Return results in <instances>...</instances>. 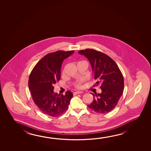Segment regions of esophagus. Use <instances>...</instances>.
<instances>
[{
  "mask_svg": "<svg viewBox=\"0 0 151 151\" xmlns=\"http://www.w3.org/2000/svg\"><path fill=\"white\" fill-rule=\"evenodd\" d=\"M83 93V92H81V91H77V92H75L73 93V95H76V94H80V93Z\"/></svg>",
  "mask_w": 151,
  "mask_h": 151,
  "instance_id": "esophagus-1",
  "label": "esophagus"
}]
</instances>
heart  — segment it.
<instances>
[{
	"label": "heart",
	"mask_w": 151,
	"mask_h": 151,
	"mask_svg": "<svg viewBox=\"0 0 151 151\" xmlns=\"http://www.w3.org/2000/svg\"><path fill=\"white\" fill-rule=\"evenodd\" d=\"M84 82V80L83 79H81V80H79L78 81H77L76 82H75L74 84V87L78 89H80V88H82L83 87V85H82V83Z\"/></svg>",
	"instance_id": "1"
}]
</instances>
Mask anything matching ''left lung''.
<instances>
[{
	"label": "left lung",
	"instance_id": "1",
	"mask_svg": "<svg viewBox=\"0 0 151 151\" xmlns=\"http://www.w3.org/2000/svg\"><path fill=\"white\" fill-rule=\"evenodd\" d=\"M78 53L90 61L94 78L102 90L101 93H91L93 100L87 106L99 114L110 112L116 107L124 92V80L122 72L112 59L100 51L86 49Z\"/></svg>",
	"mask_w": 151,
	"mask_h": 151
}]
</instances>
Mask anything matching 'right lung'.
Here are the masks:
<instances>
[{"label": "right lung", "mask_w": 151, "mask_h": 151, "mask_svg": "<svg viewBox=\"0 0 151 151\" xmlns=\"http://www.w3.org/2000/svg\"><path fill=\"white\" fill-rule=\"evenodd\" d=\"M74 51H57L43 57L32 69L29 78V87L35 105L43 114L57 117L68 109L73 95L68 91L66 94L53 91V85L60 79L61 64Z\"/></svg>", "instance_id": "obj_1"}]
</instances>
